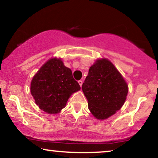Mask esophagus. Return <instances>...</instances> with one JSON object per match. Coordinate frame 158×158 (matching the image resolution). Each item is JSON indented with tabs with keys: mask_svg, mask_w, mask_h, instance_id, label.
<instances>
[{
	"mask_svg": "<svg viewBox=\"0 0 158 158\" xmlns=\"http://www.w3.org/2000/svg\"><path fill=\"white\" fill-rule=\"evenodd\" d=\"M78 82H79V85H80V87H81V86H82V83H83V81L82 80H79V81H78Z\"/></svg>",
	"mask_w": 158,
	"mask_h": 158,
	"instance_id": "esophagus-1",
	"label": "esophagus"
}]
</instances>
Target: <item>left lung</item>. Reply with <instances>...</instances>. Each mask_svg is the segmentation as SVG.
Returning <instances> with one entry per match:
<instances>
[{
    "label": "left lung",
    "instance_id": "left-lung-1",
    "mask_svg": "<svg viewBox=\"0 0 158 158\" xmlns=\"http://www.w3.org/2000/svg\"><path fill=\"white\" fill-rule=\"evenodd\" d=\"M89 110L96 118L106 119L121 109L128 93L123 77L110 60H98L82 85Z\"/></svg>",
    "mask_w": 158,
    "mask_h": 158
}]
</instances>
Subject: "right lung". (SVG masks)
Masks as SVG:
<instances>
[{"instance_id":"1","label":"right lung","mask_w":158,"mask_h":158,"mask_svg":"<svg viewBox=\"0 0 158 158\" xmlns=\"http://www.w3.org/2000/svg\"><path fill=\"white\" fill-rule=\"evenodd\" d=\"M80 89L71 69L57 58H52L41 67L33 77L30 88L36 104L50 114L59 113L71 94Z\"/></svg>"}]
</instances>
